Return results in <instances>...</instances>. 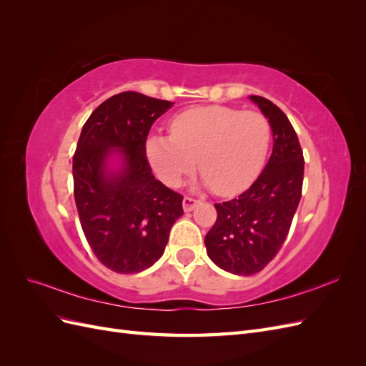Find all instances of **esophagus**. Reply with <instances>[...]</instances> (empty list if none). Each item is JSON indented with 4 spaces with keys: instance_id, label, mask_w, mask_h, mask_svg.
Listing matches in <instances>:
<instances>
[{
    "instance_id": "1",
    "label": "esophagus",
    "mask_w": 366,
    "mask_h": 366,
    "mask_svg": "<svg viewBox=\"0 0 366 366\" xmlns=\"http://www.w3.org/2000/svg\"><path fill=\"white\" fill-rule=\"evenodd\" d=\"M198 200H195V198L192 197H184L183 198V209L186 210V212H191V210L197 206Z\"/></svg>"
}]
</instances>
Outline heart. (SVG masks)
<instances>
[{"mask_svg":"<svg viewBox=\"0 0 366 366\" xmlns=\"http://www.w3.org/2000/svg\"><path fill=\"white\" fill-rule=\"evenodd\" d=\"M171 134H149L145 156L159 179L179 186L197 168L218 195H237L258 179L267 159L272 125L254 109L192 107L171 120Z\"/></svg>","mask_w":366,"mask_h":366,"instance_id":"obj_1","label":"heart"}]
</instances>
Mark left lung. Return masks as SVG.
Listing matches in <instances>:
<instances>
[{"mask_svg":"<svg viewBox=\"0 0 366 366\" xmlns=\"http://www.w3.org/2000/svg\"><path fill=\"white\" fill-rule=\"evenodd\" d=\"M250 99L270 122L273 152L247 191L215 203L217 221L204 238L218 267L244 276L261 272L282 247L304 182V154L289 117L269 99Z\"/></svg>","mask_w":366,"mask_h":366,"instance_id":"1","label":"left lung"}]
</instances>
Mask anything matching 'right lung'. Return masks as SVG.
<instances>
[{"mask_svg":"<svg viewBox=\"0 0 366 366\" xmlns=\"http://www.w3.org/2000/svg\"><path fill=\"white\" fill-rule=\"evenodd\" d=\"M174 104L136 92L99 105L81 131L73 156L74 202L96 258L116 273H139L156 262L183 215V195L156 180L145 156L154 122ZM113 150L124 157L116 176L104 169Z\"/></svg>","mask_w":366,"mask_h":366,"instance_id":"1","label":"right lung"}]
</instances>
